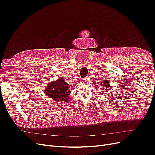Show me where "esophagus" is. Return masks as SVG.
<instances>
[{
	"instance_id": "esophagus-1",
	"label": "esophagus",
	"mask_w": 155,
	"mask_h": 155,
	"mask_svg": "<svg viewBox=\"0 0 155 155\" xmlns=\"http://www.w3.org/2000/svg\"><path fill=\"white\" fill-rule=\"evenodd\" d=\"M86 81H87V79H86V78H84V79L82 80V82H86Z\"/></svg>"
}]
</instances>
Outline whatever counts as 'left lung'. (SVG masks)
I'll return each mask as SVG.
<instances>
[{
	"label": "left lung",
	"mask_w": 155,
	"mask_h": 155,
	"mask_svg": "<svg viewBox=\"0 0 155 155\" xmlns=\"http://www.w3.org/2000/svg\"><path fill=\"white\" fill-rule=\"evenodd\" d=\"M101 83L102 84V85H103L102 86V87L104 88L103 89H102V91H102V92H107V91L109 89V88L110 87V86H109V82L108 81L106 80H102V82H101Z\"/></svg>",
	"instance_id": "1"
}]
</instances>
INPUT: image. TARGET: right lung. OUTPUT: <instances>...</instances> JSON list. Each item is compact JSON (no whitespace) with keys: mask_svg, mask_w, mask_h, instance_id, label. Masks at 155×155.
<instances>
[{"mask_svg":"<svg viewBox=\"0 0 155 155\" xmlns=\"http://www.w3.org/2000/svg\"><path fill=\"white\" fill-rule=\"evenodd\" d=\"M70 87L63 79L51 82L46 87L45 93L49 98L56 102H67L70 94Z\"/></svg>","mask_w":155,"mask_h":155,"instance_id":"right-lung-1","label":"right lung"}]
</instances>
